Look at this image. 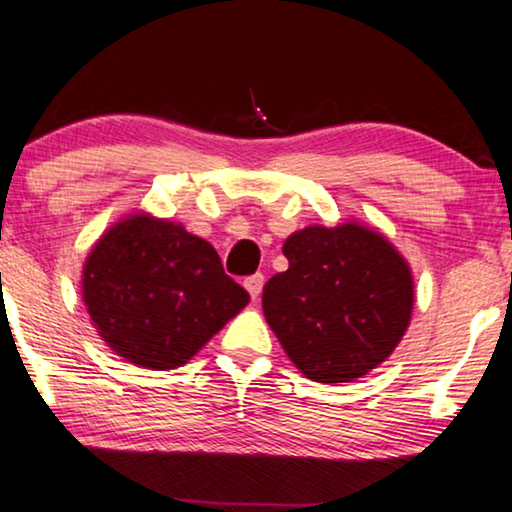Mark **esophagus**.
<instances>
[{"mask_svg": "<svg viewBox=\"0 0 512 512\" xmlns=\"http://www.w3.org/2000/svg\"><path fill=\"white\" fill-rule=\"evenodd\" d=\"M243 285H246V290L250 292V297L257 299L259 294H262V287H264V276L262 273H253V276H248L243 280Z\"/></svg>", "mask_w": 512, "mask_h": 512, "instance_id": "esophagus-1", "label": "esophagus"}]
</instances>
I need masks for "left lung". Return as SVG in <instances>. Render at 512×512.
<instances>
[{"instance_id": "left-lung-1", "label": "left lung", "mask_w": 512, "mask_h": 512, "mask_svg": "<svg viewBox=\"0 0 512 512\" xmlns=\"http://www.w3.org/2000/svg\"><path fill=\"white\" fill-rule=\"evenodd\" d=\"M287 271L264 285V318L315 383L362 378L397 348L413 276L390 241L362 225L306 227L285 241Z\"/></svg>"}]
</instances>
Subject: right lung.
<instances>
[{
    "mask_svg": "<svg viewBox=\"0 0 512 512\" xmlns=\"http://www.w3.org/2000/svg\"><path fill=\"white\" fill-rule=\"evenodd\" d=\"M83 301L113 352L167 371L197 355L250 294L211 243L169 220L132 215L85 259Z\"/></svg>",
    "mask_w": 512,
    "mask_h": 512,
    "instance_id": "add662e5",
    "label": "right lung"
}]
</instances>
